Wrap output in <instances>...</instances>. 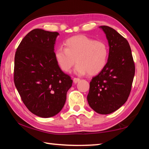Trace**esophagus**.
Listing matches in <instances>:
<instances>
[{"instance_id": "obj_1", "label": "esophagus", "mask_w": 149, "mask_h": 149, "mask_svg": "<svg viewBox=\"0 0 149 149\" xmlns=\"http://www.w3.org/2000/svg\"><path fill=\"white\" fill-rule=\"evenodd\" d=\"M80 81V79L79 78H76V77H74V79H73V81H74V84H77V82H79Z\"/></svg>"}]
</instances>
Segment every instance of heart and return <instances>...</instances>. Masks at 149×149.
<instances>
[{
  "label": "heart",
  "instance_id": "b5f03b06",
  "mask_svg": "<svg viewBox=\"0 0 149 149\" xmlns=\"http://www.w3.org/2000/svg\"><path fill=\"white\" fill-rule=\"evenodd\" d=\"M64 45L65 48L58 47L54 52L57 64L64 72H69L76 61L75 74L93 75L101 72L107 64L109 50L104 41L78 35L66 40Z\"/></svg>",
  "mask_w": 149,
  "mask_h": 149
}]
</instances>
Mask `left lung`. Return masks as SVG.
Segmentation results:
<instances>
[{
  "label": "left lung",
  "instance_id": "left-lung-1",
  "mask_svg": "<svg viewBox=\"0 0 149 149\" xmlns=\"http://www.w3.org/2000/svg\"><path fill=\"white\" fill-rule=\"evenodd\" d=\"M109 46L107 64L90 82L87 101L100 114H108L125 104L129 97L135 75V64L128 41L107 26H100Z\"/></svg>",
  "mask_w": 149,
  "mask_h": 149
}]
</instances>
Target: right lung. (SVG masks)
Returning <instances> with one entry per match:
<instances>
[{
  "label": "right lung",
  "instance_id": "right-lung-1",
  "mask_svg": "<svg viewBox=\"0 0 149 149\" xmlns=\"http://www.w3.org/2000/svg\"><path fill=\"white\" fill-rule=\"evenodd\" d=\"M58 32L35 29L20 42L14 58V84L30 112L41 118L62 109L72 80L54 57Z\"/></svg>",
  "mask_w": 149,
  "mask_h": 149
}]
</instances>
